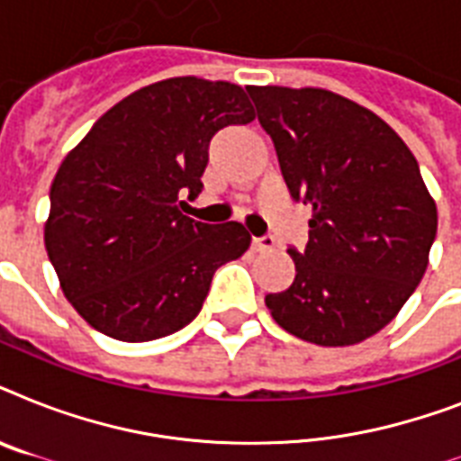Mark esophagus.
Segmentation results:
<instances>
[{"label":"esophagus","instance_id":"1","mask_svg":"<svg viewBox=\"0 0 461 461\" xmlns=\"http://www.w3.org/2000/svg\"><path fill=\"white\" fill-rule=\"evenodd\" d=\"M275 246L277 244H275V239L270 234H266V237H253L251 241L253 251H273Z\"/></svg>","mask_w":461,"mask_h":461}]
</instances>
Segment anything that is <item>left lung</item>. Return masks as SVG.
<instances>
[{
  "label": "left lung",
  "mask_w": 461,
  "mask_h": 461,
  "mask_svg": "<svg viewBox=\"0 0 461 461\" xmlns=\"http://www.w3.org/2000/svg\"><path fill=\"white\" fill-rule=\"evenodd\" d=\"M246 90L289 195L311 205L308 244L287 249L294 282L266 306L306 342H364L400 313L429 266L438 210L419 162L378 114L330 90Z\"/></svg>",
  "instance_id": "8db88e82"
}]
</instances>
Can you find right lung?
<instances>
[{
  "label": "right lung",
  "instance_id": "1",
  "mask_svg": "<svg viewBox=\"0 0 461 461\" xmlns=\"http://www.w3.org/2000/svg\"><path fill=\"white\" fill-rule=\"evenodd\" d=\"M244 88L195 76L136 90L97 119L50 188L45 249L90 328L150 342L201 313L212 275L251 244L244 224L181 212L203 188L210 140L253 122Z\"/></svg>",
  "mask_w": 461,
  "mask_h": 461
}]
</instances>
